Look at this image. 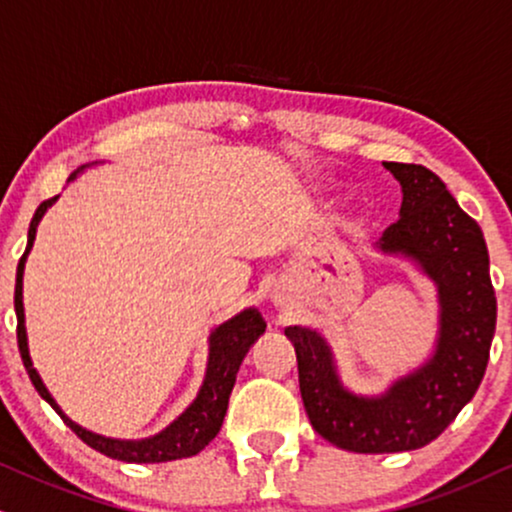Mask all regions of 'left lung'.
I'll return each mask as SVG.
<instances>
[{"mask_svg":"<svg viewBox=\"0 0 512 512\" xmlns=\"http://www.w3.org/2000/svg\"><path fill=\"white\" fill-rule=\"evenodd\" d=\"M401 184L399 219L375 248L416 262L439 297L435 352L383 394L349 392L328 342L312 328L288 326L309 423L338 449L397 454L430 444L475 397L496 331V295L482 229L444 181L423 165L383 163Z\"/></svg>","mask_w":512,"mask_h":512,"instance_id":"1","label":"left lung"}]
</instances>
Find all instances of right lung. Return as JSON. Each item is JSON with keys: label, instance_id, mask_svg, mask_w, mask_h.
<instances>
[{"label": "right lung", "instance_id": "obj_1", "mask_svg": "<svg viewBox=\"0 0 512 512\" xmlns=\"http://www.w3.org/2000/svg\"><path fill=\"white\" fill-rule=\"evenodd\" d=\"M84 170V167H80ZM77 170V172H80ZM77 172L68 177L75 179ZM56 198L44 200L37 208L35 217H32L30 229H28V248H25L21 262L16 269V293H14V307H16V319H18V349H21V359L25 371H28L32 385L40 392V397L54 409L58 416L63 418V423L82 439L84 444L92 446L99 454L115 458V461L125 463H165V461H177V458H189L196 456L198 451H203L212 439L217 437L219 428L224 423L226 406H229L231 390H234L236 373L241 368V361L248 349L255 345V340L260 338L267 328L262 314L255 307L243 309L241 314H236L234 319L224 321L222 326H217L210 333V357H208V371H205V380L200 385L198 397L193 399V404L186 409L174 423L167 425L158 435L146 437V439H113L96 435L92 430H84L82 425H77L70 420L66 413L61 411V406L56 404L47 387H44L40 373L32 366L30 352H28V335H25V312H23V269H25V257L35 243L37 224L44 217V212L56 203Z\"/></svg>", "mask_w": 512, "mask_h": 512}]
</instances>
